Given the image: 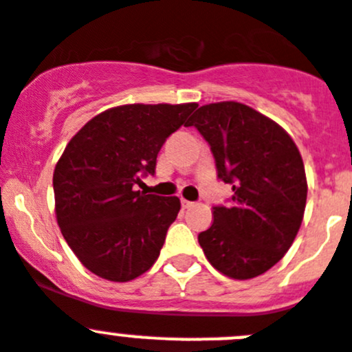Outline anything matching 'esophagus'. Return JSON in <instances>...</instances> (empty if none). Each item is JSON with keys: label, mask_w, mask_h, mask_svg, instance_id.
Masks as SVG:
<instances>
[{"label": "esophagus", "mask_w": 352, "mask_h": 352, "mask_svg": "<svg viewBox=\"0 0 352 352\" xmlns=\"http://www.w3.org/2000/svg\"><path fill=\"white\" fill-rule=\"evenodd\" d=\"M180 203H182V208H191V206L195 205V203L187 201V199H182V201H180Z\"/></svg>", "instance_id": "esophagus-1"}]
</instances>
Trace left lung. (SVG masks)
<instances>
[{"label": "left lung", "instance_id": "obj_1", "mask_svg": "<svg viewBox=\"0 0 352 352\" xmlns=\"http://www.w3.org/2000/svg\"><path fill=\"white\" fill-rule=\"evenodd\" d=\"M195 126L215 157L217 177L232 187L229 205L213 206L198 241L210 264L250 280L280 262L297 236L307 198L300 153L274 121L239 102L201 106Z\"/></svg>", "mask_w": 352, "mask_h": 352}]
</instances>
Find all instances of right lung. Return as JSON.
<instances>
[{
    "mask_svg": "<svg viewBox=\"0 0 352 352\" xmlns=\"http://www.w3.org/2000/svg\"><path fill=\"white\" fill-rule=\"evenodd\" d=\"M196 104H130L88 121L54 172L55 213L81 264L104 280H135L149 271L177 219L180 199L133 191L156 172L165 140Z\"/></svg>",
    "mask_w": 352,
    "mask_h": 352,
    "instance_id": "add662e5",
    "label": "right lung"
}]
</instances>
